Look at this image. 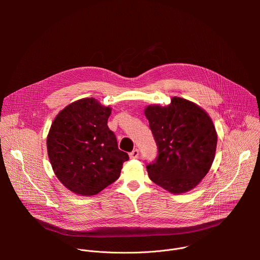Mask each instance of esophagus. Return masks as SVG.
I'll return each instance as SVG.
<instances>
[{
	"label": "esophagus",
	"instance_id": "obj_1",
	"mask_svg": "<svg viewBox=\"0 0 260 260\" xmlns=\"http://www.w3.org/2000/svg\"><path fill=\"white\" fill-rule=\"evenodd\" d=\"M139 154H140V152H139V149H137V148H136V149H134L131 153H129V157L131 158H138L139 157Z\"/></svg>",
	"mask_w": 260,
	"mask_h": 260
}]
</instances>
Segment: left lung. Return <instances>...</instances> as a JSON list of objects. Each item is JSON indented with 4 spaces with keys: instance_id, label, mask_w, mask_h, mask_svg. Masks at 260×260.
Masks as SVG:
<instances>
[{
    "instance_id": "1",
    "label": "left lung",
    "mask_w": 260,
    "mask_h": 260,
    "mask_svg": "<svg viewBox=\"0 0 260 260\" xmlns=\"http://www.w3.org/2000/svg\"><path fill=\"white\" fill-rule=\"evenodd\" d=\"M145 116L158 149L156 159L146 166L149 178L174 194L191 190L215 157L217 133L212 119L200 106L178 96L167 107L148 106Z\"/></svg>"
}]
</instances>
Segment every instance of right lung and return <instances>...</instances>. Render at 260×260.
Listing matches in <instances>:
<instances>
[{
  "mask_svg": "<svg viewBox=\"0 0 260 260\" xmlns=\"http://www.w3.org/2000/svg\"><path fill=\"white\" fill-rule=\"evenodd\" d=\"M110 107L93 98L68 105L56 115L47 136V152L57 179L79 196H94L119 176L128 154L118 149L108 127Z\"/></svg>",
  "mask_w": 260,
  "mask_h": 260,
  "instance_id": "1",
  "label": "right lung"
}]
</instances>
